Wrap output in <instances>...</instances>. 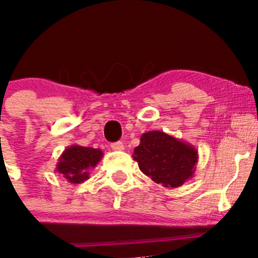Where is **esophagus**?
<instances>
[{
  "instance_id": "esophagus-1",
  "label": "esophagus",
  "mask_w": 258,
  "mask_h": 258,
  "mask_svg": "<svg viewBox=\"0 0 258 258\" xmlns=\"http://www.w3.org/2000/svg\"><path fill=\"white\" fill-rule=\"evenodd\" d=\"M111 147L112 150H114V151H122V150L124 149V145L118 141V142H113V144H111Z\"/></svg>"
}]
</instances>
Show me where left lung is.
Here are the masks:
<instances>
[{"label":"left lung","instance_id":"1","mask_svg":"<svg viewBox=\"0 0 258 258\" xmlns=\"http://www.w3.org/2000/svg\"><path fill=\"white\" fill-rule=\"evenodd\" d=\"M132 157L145 175L169 189L191 179L199 159L192 145L159 130L141 135Z\"/></svg>","mask_w":258,"mask_h":258}]
</instances>
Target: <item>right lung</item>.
Returning a JSON list of instances; mask_svg holds the SVG:
<instances>
[{
	"mask_svg": "<svg viewBox=\"0 0 258 258\" xmlns=\"http://www.w3.org/2000/svg\"><path fill=\"white\" fill-rule=\"evenodd\" d=\"M103 157V151L93 147L72 145L60 155L55 171L72 184H81L89 179V172Z\"/></svg>",
	"mask_w": 258,
	"mask_h": 258,
	"instance_id": "obj_1",
	"label": "right lung"
}]
</instances>
